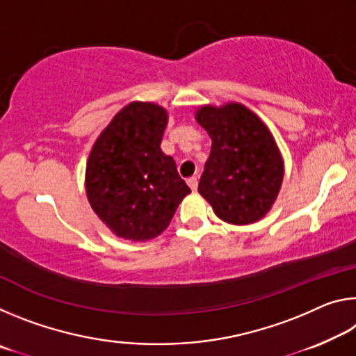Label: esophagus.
I'll use <instances>...</instances> for the list:
<instances>
[{
    "mask_svg": "<svg viewBox=\"0 0 356 356\" xmlns=\"http://www.w3.org/2000/svg\"><path fill=\"white\" fill-rule=\"evenodd\" d=\"M186 184H188V186H190L193 191H196V188H197V177H190L188 180H186Z\"/></svg>",
    "mask_w": 356,
    "mask_h": 356,
    "instance_id": "esophagus-1",
    "label": "esophagus"
}]
</instances>
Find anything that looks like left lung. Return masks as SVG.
Masks as SVG:
<instances>
[{
  "instance_id": "obj_1",
  "label": "left lung",
  "mask_w": 356,
  "mask_h": 356,
  "mask_svg": "<svg viewBox=\"0 0 356 356\" xmlns=\"http://www.w3.org/2000/svg\"><path fill=\"white\" fill-rule=\"evenodd\" d=\"M196 120L212 138L197 191L231 225H251L272 209L284 163L275 138L254 113L240 104L201 106Z\"/></svg>"
}]
</instances>
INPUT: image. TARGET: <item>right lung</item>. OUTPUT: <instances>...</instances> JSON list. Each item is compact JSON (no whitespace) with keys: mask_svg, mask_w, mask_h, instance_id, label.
I'll use <instances>...</instances> for the list:
<instances>
[{"mask_svg":"<svg viewBox=\"0 0 356 356\" xmlns=\"http://www.w3.org/2000/svg\"><path fill=\"white\" fill-rule=\"evenodd\" d=\"M166 124L165 108L131 102L113 118L89 154V204L118 237H156L191 193L176 161L160 147Z\"/></svg>","mask_w":356,"mask_h":356,"instance_id":"obj_1","label":"right lung"}]
</instances>
